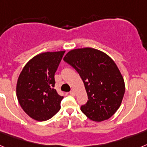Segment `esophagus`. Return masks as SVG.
Listing matches in <instances>:
<instances>
[{
    "label": "esophagus",
    "instance_id": "1",
    "mask_svg": "<svg viewBox=\"0 0 147 147\" xmlns=\"http://www.w3.org/2000/svg\"><path fill=\"white\" fill-rule=\"evenodd\" d=\"M70 94L72 95V96H74V95H75L74 90H71V91H70Z\"/></svg>",
    "mask_w": 147,
    "mask_h": 147
}]
</instances>
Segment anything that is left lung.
I'll return each instance as SVG.
<instances>
[{"mask_svg":"<svg viewBox=\"0 0 147 147\" xmlns=\"http://www.w3.org/2000/svg\"><path fill=\"white\" fill-rule=\"evenodd\" d=\"M63 60L79 73L85 85L88 100L82 105V112L95 121L110 119L120 107L125 92L124 79L114 61L92 48L70 51Z\"/></svg>","mask_w":147,"mask_h":147,"instance_id":"1","label":"left lung"}]
</instances>
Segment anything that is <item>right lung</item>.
<instances>
[{
    "label": "right lung",
    "instance_id": "obj_1",
    "mask_svg": "<svg viewBox=\"0 0 147 147\" xmlns=\"http://www.w3.org/2000/svg\"><path fill=\"white\" fill-rule=\"evenodd\" d=\"M65 54L45 52L27 62L18 77L17 97L26 113L32 119L44 121L60 109L61 96L54 89V74Z\"/></svg>",
    "mask_w": 147,
    "mask_h": 147
}]
</instances>
